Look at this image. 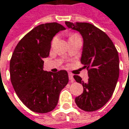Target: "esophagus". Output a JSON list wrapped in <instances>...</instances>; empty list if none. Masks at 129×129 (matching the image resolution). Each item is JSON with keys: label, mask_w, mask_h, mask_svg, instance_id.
<instances>
[{"label": "esophagus", "mask_w": 129, "mask_h": 129, "mask_svg": "<svg viewBox=\"0 0 129 129\" xmlns=\"http://www.w3.org/2000/svg\"><path fill=\"white\" fill-rule=\"evenodd\" d=\"M69 80L71 81V82H73L74 81V78H73V74L71 73H69Z\"/></svg>", "instance_id": "34e87169"}]
</instances>
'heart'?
I'll return each mask as SVG.
<instances>
[{"instance_id": "1", "label": "heart", "mask_w": 129, "mask_h": 129, "mask_svg": "<svg viewBox=\"0 0 129 129\" xmlns=\"http://www.w3.org/2000/svg\"><path fill=\"white\" fill-rule=\"evenodd\" d=\"M80 38V36H79V35H78V34H76V33H71V34H69V40H71V39H74V38Z\"/></svg>"}]
</instances>
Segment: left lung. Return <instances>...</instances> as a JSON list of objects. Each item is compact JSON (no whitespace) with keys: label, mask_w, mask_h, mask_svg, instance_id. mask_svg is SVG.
I'll use <instances>...</instances> for the list:
<instances>
[{"label":"left lung","mask_w":129,"mask_h":129,"mask_svg":"<svg viewBox=\"0 0 129 129\" xmlns=\"http://www.w3.org/2000/svg\"><path fill=\"white\" fill-rule=\"evenodd\" d=\"M66 25L78 30L83 38L81 62L88 70V82L74 75L76 82L81 83L83 91L75 99L78 108L85 111H94L103 107L111 99L119 76L118 51L111 38L95 25L88 23Z\"/></svg>","instance_id":"1"}]
</instances>
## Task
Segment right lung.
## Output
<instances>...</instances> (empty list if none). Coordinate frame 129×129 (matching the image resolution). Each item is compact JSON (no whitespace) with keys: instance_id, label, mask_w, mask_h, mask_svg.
<instances>
[{"instance_id":"right-lung-1","label":"right lung","mask_w":129,"mask_h":129,"mask_svg":"<svg viewBox=\"0 0 129 129\" xmlns=\"http://www.w3.org/2000/svg\"><path fill=\"white\" fill-rule=\"evenodd\" d=\"M58 23L41 24L17 44L10 61L11 81L23 104L34 112H50L57 106L61 90L69 82L68 73L43 71V58L49 56L51 41L60 30Z\"/></svg>"}]
</instances>
